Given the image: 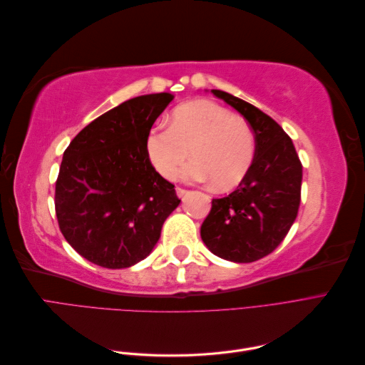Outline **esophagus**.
Masks as SVG:
<instances>
[{
  "label": "esophagus",
  "instance_id": "34e87169",
  "mask_svg": "<svg viewBox=\"0 0 365 365\" xmlns=\"http://www.w3.org/2000/svg\"><path fill=\"white\" fill-rule=\"evenodd\" d=\"M185 193H187V190L182 189V187H176V195H178L180 197H182Z\"/></svg>",
  "mask_w": 365,
  "mask_h": 365
}]
</instances>
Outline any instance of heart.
<instances>
[{
  "label": "heart",
  "mask_w": 365,
  "mask_h": 365,
  "mask_svg": "<svg viewBox=\"0 0 365 365\" xmlns=\"http://www.w3.org/2000/svg\"><path fill=\"white\" fill-rule=\"evenodd\" d=\"M146 152L163 178H173L190 152L184 178L213 180L219 190L240 184L256 157V137L245 120L210 101L176 106L170 126H153L146 137Z\"/></svg>",
  "instance_id": "obj_1"
}]
</instances>
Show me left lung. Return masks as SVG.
Here are the masks:
<instances>
[{"instance_id":"obj_1","label":"left lung","mask_w":365,"mask_h":365,"mask_svg":"<svg viewBox=\"0 0 365 365\" xmlns=\"http://www.w3.org/2000/svg\"><path fill=\"white\" fill-rule=\"evenodd\" d=\"M248 121L256 157L237 189L212 201L201 237L217 257L237 263L268 256L288 235L302 201L303 165L277 121L225 91L212 90Z\"/></svg>"}]
</instances>
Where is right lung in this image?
I'll return each instance as SVG.
<instances>
[{
    "instance_id": "obj_1",
    "label": "right lung",
    "mask_w": 365,
    "mask_h": 365,
    "mask_svg": "<svg viewBox=\"0 0 365 365\" xmlns=\"http://www.w3.org/2000/svg\"><path fill=\"white\" fill-rule=\"evenodd\" d=\"M172 101L169 93L130 98L85 126L63 152L54 190L59 230L98 267L121 269L148 257L181 202L146 152L149 130Z\"/></svg>"
}]
</instances>
